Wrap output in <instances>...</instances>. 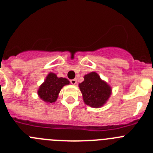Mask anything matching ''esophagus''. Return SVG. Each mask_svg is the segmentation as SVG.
Listing matches in <instances>:
<instances>
[{"label": "esophagus", "instance_id": "esophagus-1", "mask_svg": "<svg viewBox=\"0 0 153 153\" xmlns=\"http://www.w3.org/2000/svg\"><path fill=\"white\" fill-rule=\"evenodd\" d=\"M70 83H71V84L75 85L76 83V79H71V80H70Z\"/></svg>", "mask_w": 153, "mask_h": 153}]
</instances>
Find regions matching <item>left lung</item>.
<instances>
[{"instance_id":"8db88e82","label":"left lung","mask_w":153,"mask_h":153,"mask_svg":"<svg viewBox=\"0 0 153 153\" xmlns=\"http://www.w3.org/2000/svg\"><path fill=\"white\" fill-rule=\"evenodd\" d=\"M85 103L93 108L101 107L106 103L112 93L110 86L96 72L84 76V80L79 84Z\"/></svg>"}]
</instances>
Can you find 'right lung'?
I'll list each match as a JSON object with an SVG mask.
<instances>
[{
    "mask_svg": "<svg viewBox=\"0 0 153 153\" xmlns=\"http://www.w3.org/2000/svg\"><path fill=\"white\" fill-rule=\"evenodd\" d=\"M70 84V81L66 78L57 77L53 73H50L44 82L39 87L38 96L42 100L52 103L56 100L60 90L65 85Z\"/></svg>",
    "mask_w": 153,
    "mask_h": 153,
    "instance_id": "right-lung-1",
    "label": "right lung"
}]
</instances>
